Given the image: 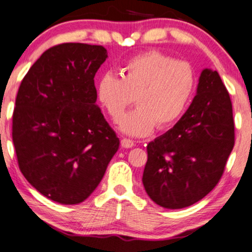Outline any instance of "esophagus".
I'll list each match as a JSON object with an SVG mask.
<instances>
[{
  "label": "esophagus",
  "mask_w": 252,
  "mask_h": 252,
  "mask_svg": "<svg viewBox=\"0 0 252 252\" xmlns=\"http://www.w3.org/2000/svg\"><path fill=\"white\" fill-rule=\"evenodd\" d=\"M121 145H122V147H125V148H131L134 146V141L131 139H127V138H123V139L121 140Z\"/></svg>",
  "instance_id": "esophagus-1"
}]
</instances>
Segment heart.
Masks as SVG:
<instances>
[{
    "mask_svg": "<svg viewBox=\"0 0 252 252\" xmlns=\"http://www.w3.org/2000/svg\"><path fill=\"white\" fill-rule=\"evenodd\" d=\"M122 77L106 73L98 81L97 97L113 121L118 122L136 98L138 107L120 121V130L145 137L158 126L166 129L178 121L196 89L193 66L160 51L143 52L127 60Z\"/></svg>",
    "mask_w": 252,
    "mask_h": 252,
    "instance_id": "obj_1",
    "label": "heart"
}]
</instances>
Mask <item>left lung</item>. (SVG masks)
Masks as SVG:
<instances>
[{
    "label": "left lung",
    "instance_id": "left-lung-1",
    "mask_svg": "<svg viewBox=\"0 0 252 252\" xmlns=\"http://www.w3.org/2000/svg\"><path fill=\"white\" fill-rule=\"evenodd\" d=\"M232 101L216 70L205 68L192 104L176 126L147 145L145 190L155 203H196L220 180L235 143Z\"/></svg>",
    "mask_w": 252,
    "mask_h": 252
}]
</instances>
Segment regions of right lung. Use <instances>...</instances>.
I'll use <instances>...</instances> for the list:
<instances>
[{"label":"right lung","instance_id":"right-lung-1","mask_svg":"<svg viewBox=\"0 0 252 252\" xmlns=\"http://www.w3.org/2000/svg\"><path fill=\"white\" fill-rule=\"evenodd\" d=\"M102 45L62 43L44 51L21 81L12 115L17 161L50 200L77 204L99 185L120 139L95 105Z\"/></svg>","mask_w":252,"mask_h":252}]
</instances>
